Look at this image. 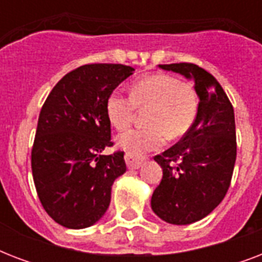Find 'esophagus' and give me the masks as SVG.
I'll list each match as a JSON object with an SVG mask.
<instances>
[{
	"instance_id": "34e87169",
	"label": "esophagus",
	"mask_w": 262,
	"mask_h": 262,
	"mask_svg": "<svg viewBox=\"0 0 262 262\" xmlns=\"http://www.w3.org/2000/svg\"><path fill=\"white\" fill-rule=\"evenodd\" d=\"M125 160H126L127 168H130V170H137V168L141 167L144 162H145L144 158H135V156L132 155L125 156Z\"/></svg>"
}]
</instances>
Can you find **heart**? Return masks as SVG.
<instances>
[{
    "mask_svg": "<svg viewBox=\"0 0 262 262\" xmlns=\"http://www.w3.org/2000/svg\"><path fill=\"white\" fill-rule=\"evenodd\" d=\"M147 107L148 127L127 130L117 140L126 155L143 158L162 147L166 136L174 140L186 135L199 114V96L191 84L172 76H145L133 83L130 95L111 92L106 103L107 118L117 130H123L132 123L136 110Z\"/></svg>",
    "mask_w": 262,
    "mask_h": 262,
    "instance_id": "heart-1",
    "label": "heart"
}]
</instances>
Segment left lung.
Listing matches in <instances>:
<instances>
[{
    "label": "left lung",
    "mask_w": 262,
    "mask_h": 262,
    "mask_svg": "<svg viewBox=\"0 0 262 262\" xmlns=\"http://www.w3.org/2000/svg\"><path fill=\"white\" fill-rule=\"evenodd\" d=\"M159 68L193 80L200 100L190 130L155 156L163 178L152 194V211L167 223L185 226L209 215L230 187L236 159L234 108L217 80L203 68L187 62Z\"/></svg>",
    "instance_id": "1"
}]
</instances>
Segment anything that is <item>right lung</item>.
Masks as SVG:
<instances>
[{
	"label": "right lung",
	"mask_w": 262,
	"mask_h": 262,
	"mask_svg": "<svg viewBox=\"0 0 262 262\" xmlns=\"http://www.w3.org/2000/svg\"><path fill=\"white\" fill-rule=\"evenodd\" d=\"M135 69L121 63L83 65L51 90L39 114L31 167L45 211L67 228H87L110 205L111 186L126 171L123 152L111 147L106 103Z\"/></svg>",
	"instance_id": "obj_1"
}]
</instances>
